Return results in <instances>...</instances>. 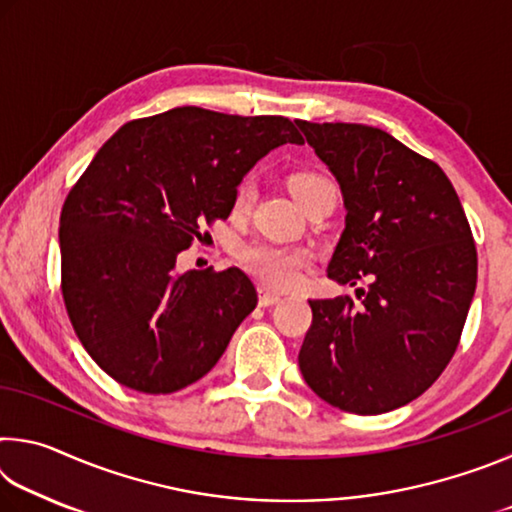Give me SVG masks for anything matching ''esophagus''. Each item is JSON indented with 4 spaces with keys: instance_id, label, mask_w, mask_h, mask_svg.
I'll list each match as a JSON object with an SVG mask.
<instances>
[{
    "instance_id": "esophagus-1",
    "label": "esophagus",
    "mask_w": 512,
    "mask_h": 512,
    "mask_svg": "<svg viewBox=\"0 0 512 512\" xmlns=\"http://www.w3.org/2000/svg\"><path fill=\"white\" fill-rule=\"evenodd\" d=\"M277 302H282L280 293H275L266 287H259V307H273Z\"/></svg>"
}]
</instances>
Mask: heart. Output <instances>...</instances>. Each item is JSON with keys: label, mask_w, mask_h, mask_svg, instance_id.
Segmentation results:
<instances>
[{"label": "heart", "mask_w": 512, "mask_h": 512, "mask_svg": "<svg viewBox=\"0 0 512 512\" xmlns=\"http://www.w3.org/2000/svg\"><path fill=\"white\" fill-rule=\"evenodd\" d=\"M291 194L298 198L302 207L314 203L320 194L336 192L332 180L320 171H298L289 178ZM255 201V180L244 178L235 192V212H246ZM239 259L257 280H262L268 287L287 289L291 284L298 282V277L311 262V253L307 248L298 246H284L273 244V241H250V244L241 246Z\"/></svg>", "instance_id": "b5f03b06"}]
</instances>
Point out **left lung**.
Wrapping results in <instances>:
<instances>
[{
	"instance_id": "8db88e82",
	"label": "left lung",
	"mask_w": 512,
	"mask_h": 512,
	"mask_svg": "<svg viewBox=\"0 0 512 512\" xmlns=\"http://www.w3.org/2000/svg\"><path fill=\"white\" fill-rule=\"evenodd\" d=\"M339 180L345 230L327 275L368 282L352 298L309 300L298 363L320 400L377 415L420 397L447 368L476 289V248L436 162L381 128L296 121Z\"/></svg>"
}]
</instances>
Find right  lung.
I'll return each mask as SVG.
<instances>
[{"instance_id": "add662e5", "label": "right lung", "mask_w": 512, "mask_h": 512, "mask_svg": "<svg viewBox=\"0 0 512 512\" xmlns=\"http://www.w3.org/2000/svg\"><path fill=\"white\" fill-rule=\"evenodd\" d=\"M302 144L287 117L183 106L128 121L94 155L60 212V289L97 366L140 393L207 375L257 291L239 268L176 271L201 228L228 219L266 153Z\"/></svg>"}]
</instances>
